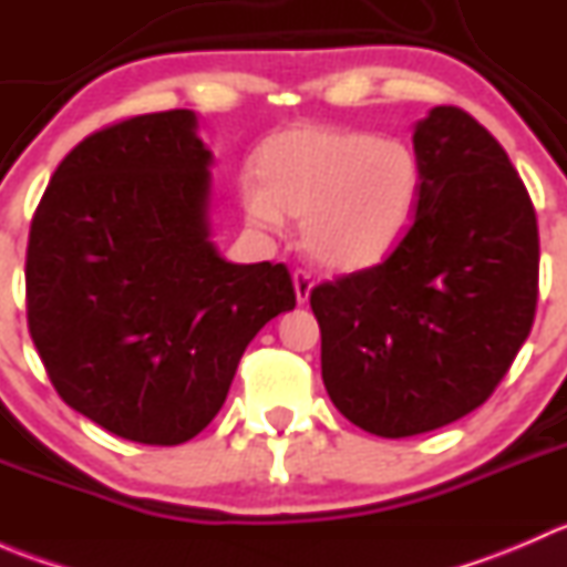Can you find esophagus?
<instances>
[{
	"label": "esophagus",
	"mask_w": 567,
	"mask_h": 567,
	"mask_svg": "<svg viewBox=\"0 0 567 567\" xmlns=\"http://www.w3.org/2000/svg\"><path fill=\"white\" fill-rule=\"evenodd\" d=\"M293 290H296V301L299 305H307L312 293V277L307 271H293Z\"/></svg>",
	"instance_id": "34e87169"
}]
</instances>
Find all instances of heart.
<instances>
[{"label":"heart","instance_id":"b5f03b06","mask_svg":"<svg viewBox=\"0 0 567 567\" xmlns=\"http://www.w3.org/2000/svg\"><path fill=\"white\" fill-rule=\"evenodd\" d=\"M260 186L244 188L257 227L301 216L307 255L331 271L379 266L409 230L422 194V167L403 140L370 131L293 125L257 153Z\"/></svg>","mask_w":567,"mask_h":567}]
</instances>
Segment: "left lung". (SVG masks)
Listing matches in <instances>:
<instances>
[{"label":"left lung","mask_w":567,"mask_h":567,"mask_svg":"<svg viewBox=\"0 0 567 567\" xmlns=\"http://www.w3.org/2000/svg\"><path fill=\"white\" fill-rule=\"evenodd\" d=\"M414 225L379 266L318 285L320 373L362 431L416 436L483 405L529 337L537 219L499 142L458 106L414 125Z\"/></svg>","instance_id":"8db88e82"}]
</instances>
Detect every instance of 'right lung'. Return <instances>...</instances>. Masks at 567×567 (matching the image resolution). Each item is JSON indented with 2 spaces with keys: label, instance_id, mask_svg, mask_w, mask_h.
Wrapping results in <instances>:
<instances>
[{
  "label": "right lung",
  "instance_id": "obj_1",
  "mask_svg": "<svg viewBox=\"0 0 567 567\" xmlns=\"http://www.w3.org/2000/svg\"><path fill=\"white\" fill-rule=\"evenodd\" d=\"M192 109L79 142L40 199L27 318L71 409L128 442L173 447L225 403L251 337L296 307L282 262L225 260Z\"/></svg>",
  "mask_w": 567,
  "mask_h": 567
}]
</instances>
